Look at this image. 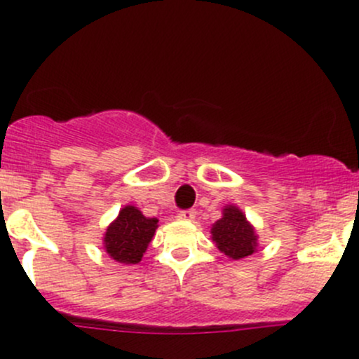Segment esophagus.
<instances>
[{"label": "esophagus", "instance_id": "obj_1", "mask_svg": "<svg viewBox=\"0 0 359 359\" xmlns=\"http://www.w3.org/2000/svg\"><path fill=\"white\" fill-rule=\"evenodd\" d=\"M177 217L182 221H192L194 217H196V211H194V209H185V211H180Z\"/></svg>", "mask_w": 359, "mask_h": 359}]
</instances>
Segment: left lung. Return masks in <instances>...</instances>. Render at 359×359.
<instances>
[{
	"label": "left lung",
	"mask_w": 359,
	"mask_h": 359,
	"mask_svg": "<svg viewBox=\"0 0 359 359\" xmlns=\"http://www.w3.org/2000/svg\"><path fill=\"white\" fill-rule=\"evenodd\" d=\"M212 241L222 253L233 259H241L255 253L257 234L246 216L236 205L224 208L222 217L212 224Z\"/></svg>",
	"instance_id": "1"
}]
</instances>
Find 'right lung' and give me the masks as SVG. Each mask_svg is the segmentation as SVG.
I'll use <instances>...</instances> for the list:
<instances>
[{
    "label": "right lung",
    "mask_w": 359,
    "mask_h": 359,
    "mask_svg": "<svg viewBox=\"0 0 359 359\" xmlns=\"http://www.w3.org/2000/svg\"><path fill=\"white\" fill-rule=\"evenodd\" d=\"M156 222L158 219L145 217L133 205L121 209L116 221L106 229L104 248L109 257L125 265L138 263L154 238Z\"/></svg>",
    "instance_id": "add662e5"
}]
</instances>
